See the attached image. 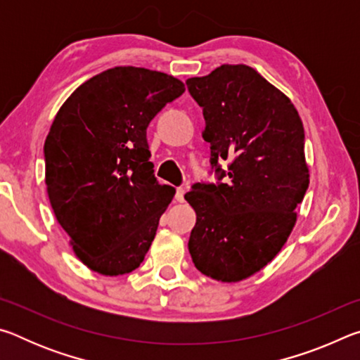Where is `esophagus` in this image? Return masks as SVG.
Here are the masks:
<instances>
[{"instance_id":"obj_1","label":"esophagus","mask_w":360,"mask_h":360,"mask_svg":"<svg viewBox=\"0 0 360 360\" xmlns=\"http://www.w3.org/2000/svg\"><path fill=\"white\" fill-rule=\"evenodd\" d=\"M184 193H186V188L184 187H179L178 191H176V200H178L179 203L184 202Z\"/></svg>"}]
</instances>
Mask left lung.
Here are the masks:
<instances>
[{
	"instance_id": "1",
	"label": "left lung",
	"mask_w": 360,
	"mask_h": 360,
	"mask_svg": "<svg viewBox=\"0 0 360 360\" xmlns=\"http://www.w3.org/2000/svg\"><path fill=\"white\" fill-rule=\"evenodd\" d=\"M203 108L211 163L230 160L227 184H195L184 195L197 222L188 252L203 275L238 283L276 257L309 184L304 130L288 95L246 65L187 79Z\"/></svg>"
}]
</instances>
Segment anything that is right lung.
Masks as SVG:
<instances>
[{
    "mask_svg": "<svg viewBox=\"0 0 360 360\" xmlns=\"http://www.w3.org/2000/svg\"><path fill=\"white\" fill-rule=\"evenodd\" d=\"M184 82L115 66L90 77L58 109L44 143L46 191L76 257L119 276L141 265L176 191L158 184L146 130Z\"/></svg>",
    "mask_w": 360,
    "mask_h": 360,
    "instance_id": "1",
    "label": "right lung"
}]
</instances>
